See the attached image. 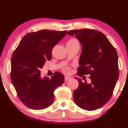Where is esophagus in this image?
Listing matches in <instances>:
<instances>
[{"label": "esophagus", "mask_w": 128, "mask_h": 128, "mask_svg": "<svg viewBox=\"0 0 128 128\" xmlns=\"http://www.w3.org/2000/svg\"><path fill=\"white\" fill-rule=\"evenodd\" d=\"M71 79V78L69 77V76H65V78H64V80H65V81H67V80H69V79Z\"/></svg>", "instance_id": "obj_1"}]
</instances>
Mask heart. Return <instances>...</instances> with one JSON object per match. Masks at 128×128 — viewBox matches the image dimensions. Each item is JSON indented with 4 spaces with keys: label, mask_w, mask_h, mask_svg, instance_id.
Wrapping results in <instances>:
<instances>
[{
    "label": "heart",
    "mask_w": 128,
    "mask_h": 128,
    "mask_svg": "<svg viewBox=\"0 0 128 128\" xmlns=\"http://www.w3.org/2000/svg\"><path fill=\"white\" fill-rule=\"evenodd\" d=\"M63 72H64L65 73H66V74H70V73H71L72 70H71V68H70V67H66L63 68Z\"/></svg>",
    "instance_id": "heart-1"
}]
</instances>
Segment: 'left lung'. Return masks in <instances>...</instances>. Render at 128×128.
I'll list each match as a JSON object with an SVG mask.
<instances>
[{
	"label": "left lung",
	"mask_w": 128,
	"mask_h": 128,
	"mask_svg": "<svg viewBox=\"0 0 128 128\" xmlns=\"http://www.w3.org/2000/svg\"><path fill=\"white\" fill-rule=\"evenodd\" d=\"M67 34L75 36L82 48L78 74H89L91 79L88 83L75 78L79 86L73 92L74 102L87 111L99 109L111 98L119 76L117 51L106 36L98 30H71Z\"/></svg>",
	"instance_id": "1"
}]
</instances>
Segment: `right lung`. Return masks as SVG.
Returning <instances> with one entry per match:
<instances>
[{
    "instance_id": "right-lung-1",
    "label": "right lung",
    "mask_w": 128,
    "mask_h": 128,
    "mask_svg": "<svg viewBox=\"0 0 128 128\" xmlns=\"http://www.w3.org/2000/svg\"><path fill=\"white\" fill-rule=\"evenodd\" d=\"M67 30H41L23 37L11 58V82L19 99L26 106L40 110L54 101V90L64 82L62 73L51 78L41 76L40 69L52 58L54 47L66 36Z\"/></svg>"
}]
</instances>
